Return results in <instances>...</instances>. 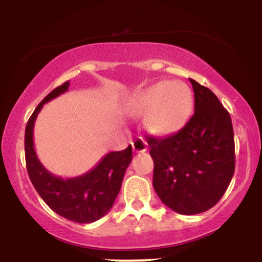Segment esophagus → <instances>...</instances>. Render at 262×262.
I'll list each match as a JSON object with an SVG mask.
<instances>
[{
    "mask_svg": "<svg viewBox=\"0 0 262 262\" xmlns=\"http://www.w3.org/2000/svg\"><path fill=\"white\" fill-rule=\"evenodd\" d=\"M132 146H133V150L135 152L146 151V141L144 140L141 137L137 138V139H135L133 143H132Z\"/></svg>",
    "mask_w": 262,
    "mask_h": 262,
    "instance_id": "obj_1",
    "label": "esophagus"
}]
</instances>
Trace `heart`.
Wrapping results in <instances>:
<instances>
[{
  "label": "heart",
  "mask_w": 262,
  "mask_h": 262,
  "mask_svg": "<svg viewBox=\"0 0 262 262\" xmlns=\"http://www.w3.org/2000/svg\"><path fill=\"white\" fill-rule=\"evenodd\" d=\"M193 95L182 83L160 81L138 90L127 98L124 110L132 117L145 114L146 130L156 137L179 133L193 112Z\"/></svg>",
  "instance_id": "b5f03b06"
}]
</instances>
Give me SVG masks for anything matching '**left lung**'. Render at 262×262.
<instances>
[{"label": "left lung", "mask_w": 262, "mask_h": 262, "mask_svg": "<svg viewBox=\"0 0 262 262\" xmlns=\"http://www.w3.org/2000/svg\"><path fill=\"white\" fill-rule=\"evenodd\" d=\"M194 114L179 133L149 137L152 186L161 202L180 214H198L223 197L235 169L230 114L209 89L189 79Z\"/></svg>", "instance_id": "1"}]
</instances>
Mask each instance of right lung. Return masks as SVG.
Here are the masks:
<instances>
[{"instance_id": "add662e5", "label": "right lung", "mask_w": 262, "mask_h": 262, "mask_svg": "<svg viewBox=\"0 0 262 262\" xmlns=\"http://www.w3.org/2000/svg\"><path fill=\"white\" fill-rule=\"evenodd\" d=\"M69 86L70 82L66 81L53 90L38 104L27 123L25 134L27 171L39 196L56 214L76 223H92L112 208L133 154L132 145L122 151L108 152L89 172L71 179L58 177L45 169L34 149V122L44 103L68 91Z\"/></svg>"}]
</instances>
